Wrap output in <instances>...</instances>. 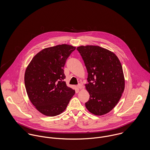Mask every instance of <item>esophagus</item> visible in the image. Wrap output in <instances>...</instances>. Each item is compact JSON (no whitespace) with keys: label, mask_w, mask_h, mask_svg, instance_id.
Here are the masks:
<instances>
[{"label":"esophagus","mask_w":150,"mask_h":150,"mask_svg":"<svg viewBox=\"0 0 150 150\" xmlns=\"http://www.w3.org/2000/svg\"><path fill=\"white\" fill-rule=\"evenodd\" d=\"M77 88H79V89H81L82 88V85L81 84H79L78 86H77Z\"/></svg>","instance_id":"esophagus-1"}]
</instances>
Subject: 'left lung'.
Masks as SVG:
<instances>
[{
  "label": "left lung",
  "instance_id": "left-lung-1",
  "mask_svg": "<svg viewBox=\"0 0 150 150\" xmlns=\"http://www.w3.org/2000/svg\"><path fill=\"white\" fill-rule=\"evenodd\" d=\"M77 50L88 72L85 86L90 96L86 108L94 115H105L117 105L124 91L121 64L114 53L98 45H81Z\"/></svg>",
  "mask_w": 150,
  "mask_h": 150
}]
</instances>
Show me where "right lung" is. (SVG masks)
Wrapping results in <instances>:
<instances>
[{
	"mask_svg": "<svg viewBox=\"0 0 150 150\" xmlns=\"http://www.w3.org/2000/svg\"><path fill=\"white\" fill-rule=\"evenodd\" d=\"M75 49L76 47L68 44L44 48L26 69L24 81L28 98L44 115L54 117L61 114L75 93L64 81L66 59Z\"/></svg>",
	"mask_w": 150,
	"mask_h": 150,
	"instance_id": "1",
	"label": "right lung"
}]
</instances>
